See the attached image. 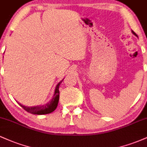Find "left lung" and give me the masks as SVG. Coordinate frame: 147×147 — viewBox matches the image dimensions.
Segmentation results:
<instances>
[{
	"label": "left lung",
	"instance_id": "obj_1",
	"mask_svg": "<svg viewBox=\"0 0 147 147\" xmlns=\"http://www.w3.org/2000/svg\"><path fill=\"white\" fill-rule=\"evenodd\" d=\"M132 32H133V34H135V35H136V34H135V33H134V32H133V31H132Z\"/></svg>",
	"mask_w": 147,
	"mask_h": 147
}]
</instances>
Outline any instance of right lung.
Here are the masks:
<instances>
[{
  "label": "right lung",
  "mask_w": 147,
  "mask_h": 147,
  "mask_svg": "<svg viewBox=\"0 0 147 147\" xmlns=\"http://www.w3.org/2000/svg\"><path fill=\"white\" fill-rule=\"evenodd\" d=\"M62 82H63V80L57 84L56 88H55V94H54L53 97H52L51 101L49 102L48 104H46L45 105L34 106V107H28V106L21 105L19 103H18V104H19V105L21 106L25 111L35 115H45L51 113L52 112H53V111L57 109V105H58L59 99V88L60 84Z\"/></svg>",
  "instance_id": "1"
}]
</instances>
